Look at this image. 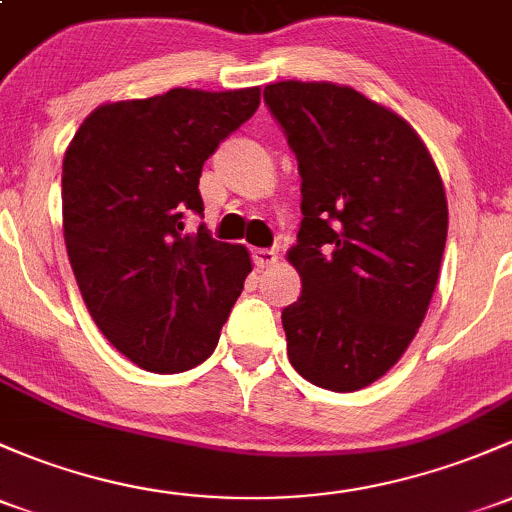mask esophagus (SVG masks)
I'll return each instance as SVG.
<instances>
[{"instance_id":"obj_1","label":"esophagus","mask_w":512,"mask_h":512,"mask_svg":"<svg viewBox=\"0 0 512 512\" xmlns=\"http://www.w3.org/2000/svg\"><path fill=\"white\" fill-rule=\"evenodd\" d=\"M252 262L257 267H270L277 262V252L270 250V247H257V250H252Z\"/></svg>"}]
</instances>
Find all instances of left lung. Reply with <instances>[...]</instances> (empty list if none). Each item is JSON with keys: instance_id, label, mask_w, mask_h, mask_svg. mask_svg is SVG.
Returning <instances> with one entry per match:
<instances>
[{"instance_id": "8db88e82", "label": "left lung", "mask_w": 512, "mask_h": 512, "mask_svg": "<svg viewBox=\"0 0 512 512\" xmlns=\"http://www.w3.org/2000/svg\"><path fill=\"white\" fill-rule=\"evenodd\" d=\"M265 102L299 161L289 262L301 297L282 311L309 383L353 392L383 378L422 326L446 245L444 184L417 132L353 88L284 80Z\"/></svg>"}]
</instances>
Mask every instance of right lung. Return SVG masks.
<instances>
[{
	"instance_id": "obj_1",
	"label": "right lung",
	"mask_w": 512,
	"mask_h": 512,
	"mask_svg": "<svg viewBox=\"0 0 512 512\" xmlns=\"http://www.w3.org/2000/svg\"><path fill=\"white\" fill-rule=\"evenodd\" d=\"M260 88H174L102 105L63 159V235L90 316L139 368L181 373L218 346L252 270L250 252L211 238L198 179L223 139L250 120Z\"/></svg>"
}]
</instances>
